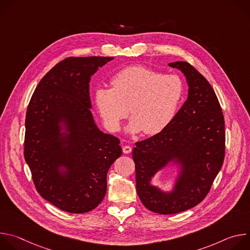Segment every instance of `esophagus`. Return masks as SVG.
I'll list each match as a JSON object with an SVG mask.
<instances>
[{"mask_svg":"<svg viewBox=\"0 0 250 250\" xmlns=\"http://www.w3.org/2000/svg\"><path fill=\"white\" fill-rule=\"evenodd\" d=\"M123 152L125 153V154L130 153V152H131V147H130L129 146H125L123 147Z\"/></svg>","mask_w":250,"mask_h":250,"instance_id":"1","label":"esophagus"}]
</instances>
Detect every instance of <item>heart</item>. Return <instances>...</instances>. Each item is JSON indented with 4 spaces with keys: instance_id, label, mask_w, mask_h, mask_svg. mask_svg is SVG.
I'll use <instances>...</instances> for the list:
<instances>
[{
    "instance_id": "heart-1",
    "label": "heart",
    "mask_w": 250,
    "mask_h": 250,
    "mask_svg": "<svg viewBox=\"0 0 250 250\" xmlns=\"http://www.w3.org/2000/svg\"><path fill=\"white\" fill-rule=\"evenodd\" d=\"M111 84L112 88L98 87L94 93L99 115L111 131L121 129L129 112V132L157 134L173 122L184 97L179 77L140 65L122 69Z\"/></svg>"
}]
</instances>
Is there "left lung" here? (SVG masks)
I'll return each mask as SVG.
<instances>
[{
    "label": "left lung",
    "instance_id": "left-lung-1",
    "mask_svg": "<svg viewBox=\"0 0 250 250\" xmlns=\"http://www.w3.org/2000/svg\"><path fill=\"white\" fill-rule=\"evenodd\" d=\"M168 65L186 77L187 101L163 131L135 142L132 150L137 195L146 208L161 215L200 204L223 166L226 151L225 120L215 91L190 63ZM169 164L180 171L173 189L164 192L151 180Z\"/></svg>",
    "mask_w": 250,
    "mask_h": 250
}]
</instances>
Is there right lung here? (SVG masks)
Masks as SVG:
<instances>
[{
    "instance_id": "right-lung-1",
    "label": "right lung",
    "mask_w": 250,
    "mask_h": 250,
    "mask_svg": "<svg viewBox=\"0 0 250 250\" xmlns=\"http://www.w3.org/2000/svg\"><path fill=\"white\" fill-rule=\"evenodd\" d=\"M114 57H68L41 80L25 117L24 159L40 195L73 213L94 209L106 173L122 155L120 139L104 133L91 113L89 83Z\"/></svg>"
}]
</instances>
